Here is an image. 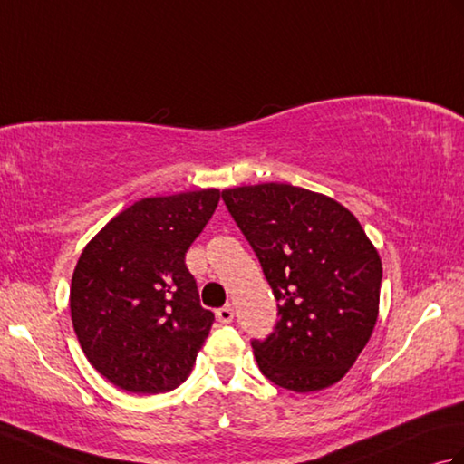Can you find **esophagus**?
<instances>
[{
	"mask_svg": "<svg viewBox=\"0 0 464 464\" xmlns=\"http://www.w3.org/2000/svg\"><path fill=\"white\" fill-rule=\"evenodd\" d=\"M233 317H235V313H233L231 304H227V307H221L219 311H217V319H219V323H223V324H229L233 321Z\"/></svg>",
	"mask_w": 464,
	"mask_h": 464,
	"instance_id": "1",
	"label": "esophagus"
}]
</instances>
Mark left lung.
Masks as SVG:
<instances>
[{
    "label": "left lung",
    "mask_w": 464,
    "mask_h": 464,
    "mask_svg": "<svg viewBox=\"0 0 464 464\" xmlns=\"http://www.w3.org/2000/svg\"><path fill=\"white\" fill-rule=\"evenodd\" d=\"M223 201L279 301L275 331L251 343L261 372L295 392L339 382L379 317L377 247L347 207L303 187L243 185Z\"/></svg>",
    "instance_id": "obj_1"
}]
</instances>
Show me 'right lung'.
I'll return each instance as SVG.
<instances>
[{
    "label": "right lung",
    "instance_id": "obj_1",
    "mask_svg": "<svg viewBox=\"0 0 464 464\" xmlns=\"http://www.w3.org/2000/svg\"><path fill=\"white\" fill-rule=\"evenodd\" d=\"M219 189L147 197L117 213L75 265L69 309L87 361L123 391L157 395L189 377L215 314L185 253Z\"/></svg>",
    "mask_w": 464,
    "mask_h": 464
}]
</instances>
